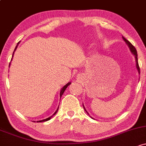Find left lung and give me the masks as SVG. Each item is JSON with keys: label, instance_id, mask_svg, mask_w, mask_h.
<instances>
[{"label": "left lung", "instance_id": "left-lung-1", "mask_svg": "<svg viewBox=\"0 0 146 146\" xmlns=\"http://www.w3.org/2000/svg\"><path fill=\"white\" fill-rule=\"evenodd\" d=\"M123 39L124 41L125 42V43L127 44V46H128V47H129L130 51H131V54H132L134 56V58H135V60H136V69H137V70H138V72H139V74H140V68H139V62H138V58H137L138 55H137V51H136L135 47H134V46H133V45L131 44L130 43V42H129V41H128L127 40V39H125V37H123ZM83 106H84V110L86 111V112L89 115V113H88V111H86L85 106H84V104H83ZM90 117H91V116H90Z\"/></svg>", "mask_w": 146, "mask_h": 146}]
</instances>
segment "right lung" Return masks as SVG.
Instances as JSON below:
<instances>
[{"label": "right lung", "instance_id": "right-lung-1", "mask_svg": "<svg viewBox=\"0 0 146 146\" xmlns=\"http://www.w3.org/2000/svg\"><path fill=\"white\" fill-rule=\"evenodd\" d=\"M19 42H18V44H17V45L16 46V47H15V51H14V52H13V54H12V57H13V56H14V53H15V51H16V49H17V46H18V44H19ZM10 65H9V67H10ZM70 84H71V82H69V83H67V84H66V85L65 86H64L62 88H61V90H60V98H61V97H62V95H63V93H64V92H65V90H66V88L67 87H68V86H70ZM58 108H59V106H58ZM58 108L57 109V110H56V111H55V113L54 114H53V115H54L56 113H57V111H58ZM53 115H51V116H50V117H47V118H46V119H44V120H39V121H37V122H40V123H42V122H45V121H47V120H49L51 118V117L53 116Z\"/></svg>", "mask_w": 146, "mask_h": 146}]
</instances>
